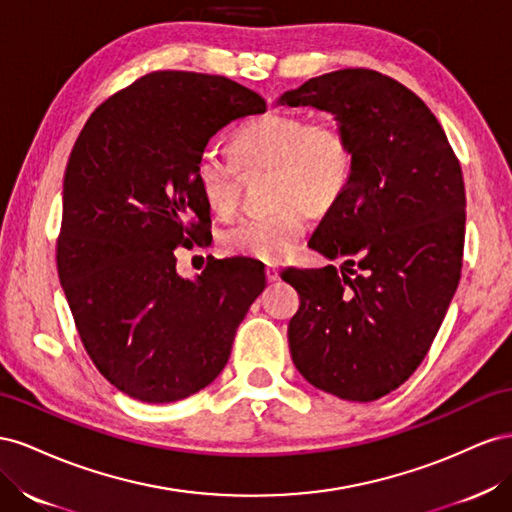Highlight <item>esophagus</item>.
Wrapping results in <instances>:
<instances>
[{
  "label": "esophagus",
  "instance_id": "34e87169",
  "mask_svg": "<svg viewBox=\"0 0 512 512\" xmlns=\"http://www.w3.org/2000/svg\"><path fill=\"white\" fill-rule=\"evenodd\" d=\"M266 281H268V283L279 281V268H274V266H266Z\"/></svg>",
  "mask_w": 512,
  "mask_h": 512
}]
</instances>
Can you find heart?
<instances>
[{
  "mask_svg": "<svg viewBox=\"0 0 512 512\" xmlns=\"http://www.w3.org/2000/svg\"><path fill=\"white\" fill-rule=\"evenodd\" d=\"M231 156L203 150L193 167L206 206L218 216L236 212L240 169H270V210L240 218L221 233V248L251 261L283 259L309 227L311 212L337 206L356 167L354 139L337 118L309 120L298 113H264L242 122L229 137Z\"/></svg>",
  "mask_w": 512,
  "mask_h": 512,
  "instance_id": "1",
  "label": "heart"
}]
</instances>
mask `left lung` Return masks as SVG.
Masks as SVG:
<instances>
[{
	"label": "left lung",
	"mask_w": 512,
	"mask_h": 512,
	"mask_svg": "<svg viewBox=\"0 0 512 512\" xmlns=\"http://www.w3.org/2000/svg\"><path fill=\"white\" fill-rule=\"evenodd\" d=\"M279 105L330 111L354 139L356 167L309 246L341 270L289 268L300 309L289 352L315 388L375 401L425 360L455 296L465 186L444 128L412 90L369 68L334 70Z\"/></svg>",
	"instance_id": "left-lung-1"
}]
</instances>
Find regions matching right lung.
I'll return each mask as SVG.
<instances>
[{"label":"right lung","instance_id":"1","mask_svg":"<svg viewBox=\"0 0 512 512\" xmlns=\"http://www.w3.org/2000/svg\"><path fill=\"white\" fill-rule=\"evenodd\" d=\"M264 111L227 77L156 70L102 102L75 141L57 274L87 356L128 397L171 403L212 384L266 287L257 261H214L188 281L173 255L210 223L197 156L223 126Z\"/></svg>","mask_w":512,"mask_h":512}]
</instances>
